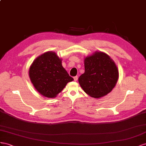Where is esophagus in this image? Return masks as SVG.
<instances>
[{
    "instance_id": "obj_1",
    "label": "esophagus",
    "mask_w": 146,
    "mask_h": 146,
    "mask_svg": "<svg viewBox=\"0 0 146 146\" xmlns=\"http://www.w3.org/2000/svg\"><path fill=\"white\" fill-rule=\"evenodd\" d=\"M73 78H74V81H76L78 80V76H74Z\"/></svg>"
}]
</instances>
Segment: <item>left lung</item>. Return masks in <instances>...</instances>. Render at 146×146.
<instances>
[{
	"mask_svg": "<svg viewBox=\"0 0 146 146\" xmlns=\"http://www.w3.org/2000/svg\"><path fill=\"white\" fill-rule=\"evenodd\" d=\"M84 61L85 72L78 79L83 90L95 98L111 92L119 79V70L114 61L102 51L86 57Z\"/></svg>",
	"mask_w": 146,
	"mask_h": 146,
	"instance_id": "left-lung-1",
	"label": "left lung"
}]
</instances>
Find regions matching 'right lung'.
Wrapping results in <instances>:
<instances>
[{"instance_id":"1","label":"right lung","mask_w":146,"mask_h":146,"mask_svg":"<svg viewBox=\"0 0 146 146\" xmlns=\"http://www.w3.org/2000/svg\"><path fill=\"white\" fill-rule=\"evenodd\" d=\"M29 75L35 89L43 96L55 98L66 84L73 81L62 66V59L55 52L48 51L32 62Z\"/></svg>"}]
</instances>
